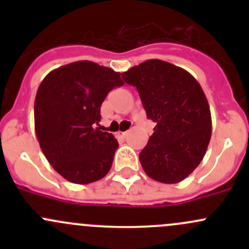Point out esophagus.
Listing matches in <instances>:
<instances>
[{"mask_svg": "<svg viewBox=\"0 0 249 249\" xmlns=\"http://www.w3.org/2000/svg\"><path fill=\"white\" fill-rule=\"evenodd\" d=\"M127 134H129V131H119L118 132V136H119L120 139H125V137L127 136Z\"/></svg>", "mask_w": 249, "mask_h": 249, "instance_id": "obj_1", "label": "esophagus"}]
</instances>
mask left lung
Segmentation results:
<instances>
[{"label": "left lung", "mask_w": 249, "mask_h": 249, "mask_svg": "<svg viewBox=\"0 0 249 249\" xmlns=\"http://www.w3.org/2000/svg\"><path fill=\"white\" fill-rule=\"evenodd\" d=\"M136 87L154 132L140 153L152 179L173 184L187 178L201 162L211 140L212 119L202 88L189 72L152 59L122 73Z\"/></svg>", "instance_id": "left-lung-1"}]
</instances>
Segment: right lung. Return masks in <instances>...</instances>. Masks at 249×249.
Returning a JSON list of instances; mask_svg holds the SVG:
<instances>
[{
    "label": "right lung",
    "mask_w": 249,
    "mask_h": 249,
    "mask_svg": "<svg viewBox=\"0 0 249 249\" xmlns=\"http://www.w3.org/2000/svg\"><path fill=\"white\" fill-rule=\"evenodd\" d=\"M123 84L119 72L87 60L53 70L39 84L37 140L53 169L69 182L89 184L110 170L119 144L96 126L107 94Z\"/></svg>",
    "instance_id": "right-lung-1"
}]
</instances>
